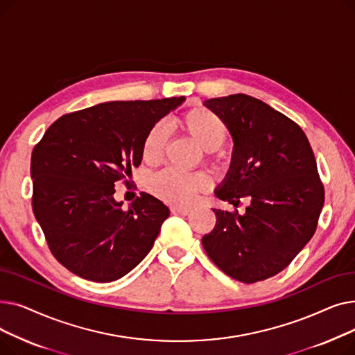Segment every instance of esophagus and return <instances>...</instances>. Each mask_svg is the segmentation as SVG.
<instances>
[{
	"label": "esophagus",
	"instance_id": "esophagus-1",
	"mask_svg": "<svg viewBox=\"0 0 355 355\" xmlns=\"http://www.w3.org/2000/svg\"><path fill=\"white\" fill-rule=\"evenodd\" d=\"M190 209H187V207H171V213L173 214H180V216H187V214H190Z\"/></svg>",
	"mask_w": 355,
	"mask_h": 355
}]
</instances>
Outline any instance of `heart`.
I'll use <instances>...</instances> for the list:
<instances>
[{"instance_id":"obj_1","label":"heart","mask_w":355,"mask_h":355,"mask_svg":"<svg viewBox=\"0 0 355 355\" xmlns=\"http://www.w3.org/2000/svg\"><path fill=\"white\" fill-rule=\"evenodd\" d=\"M175 125L190 137L201 149L207 151V161L217 166L221 154L217 149L227 138V126L223 119L207 107H193L184 112L175 119ZM165 145V134L161 125H155L148 130L142 144V158L145 162L159 161ZM207 187L206 178L200 174H184L174 170H165L149 181V189L161 200L185 206L200 191Z\"/></svg>"}]
</instances>
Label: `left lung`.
Segmentation results:
<instances>
[{
    "label": "left lung",
    "instance_id": "obj_1",
    "mask_svg": "<svg viewBox=\"0 0 355 355\" xmlns=\"http://www.w3.org/2000/svg\"><path fill=\"white\" fill-rule=\"evenodd\" d=\"M230 130V170L214 191L241 216L213 209L216 226L201 241L211 262L243 284L282 272L313 236L324 185L301 126L265 102L237 93L204 102Z\"/></svg>",
    "mask_w": 355,
    "mask_h": 355
}]
</instances>
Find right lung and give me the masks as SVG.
Listing matches in <instances>:
<instances>
[{"label": "right lung", "mask_w": 355, "mask_h": 355, "mask_svg": "<svg viewBox=\"0 0 355 355\" xmlns=\"http://www.w3.org/2000/svg\"><path fill=\"white\" fill-rule=\"evenodd\" d=\"M184 96L106 102L50 125L31 154L33 213L53 256L93 282H112L153 249L170 210L148 193L122 209L115 182L130 184L142 144Z\"/></svg>", "instance_id": "1"}]
</instances>
